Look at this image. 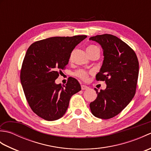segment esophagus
Here are the masks:
<instances>
[{"label":"esophagus","instance_id":"esophagus-1","mask_svg":"<svg viewBox=\"0 0 151 151\" xmlns=\"http://www.w3.org/2000/svg\"><path fill=\"white\" fill-rule=\"evenodd\" d=\"M81 88H82V90H85V89H88V87L87 86H86V85H82L81 86Z\"/></svg>","mask_w":151,"mask_h":151}]
</instances>
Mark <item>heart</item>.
<instances>
[{
  "instance_id": "heart-1",
  "label": "heart",
  "mask_w": 151,
  "mask_h": 151,
  "mask_svg": "<svg viewBox=\"0 0 151 151\" xmlns=\"http://www.w3.org/2000/svg\"><path fill=\"white\" fill-rule=\"evenodd\" d=\"M86 51H87L88 55L89 56L91 54H92L94 52H96V51H97V52H99V49L98 48V47H97L96 45H89L87 47ZM75 75L77 76V77L82 79V81H86L88 77V73L86 72L84 70H79L75 73Z\"/></svg>"
}]
</instances>
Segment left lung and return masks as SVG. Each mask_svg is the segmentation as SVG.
Returning a JSON list of instances; mask_svg holds the SVG:
<instances>
[{
	"mask_svg": "<svg viewBox=\"0 0 151 151\" xmlns=\"http://www.w3.org/2000/svg\"><path fill=\"white\" fill-rule=\"evenodd\" d=\"M101 46L104 60L97 75V81H105L106 88L98 91L97 99L89 106L92 114L108 119L119 114L132 100L139 74V62L135 52L117 37L111 34L89 38Z\"/></svg>",
	"mask_w": 151,
	"mask_h": 151,
	"instance_id": "1",
	"label": "left lung"
}]
</instances>
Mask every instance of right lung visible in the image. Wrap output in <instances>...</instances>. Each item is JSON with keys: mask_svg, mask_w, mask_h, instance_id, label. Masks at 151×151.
I'll use <instances>...</instances> for the list:
<instances>
[{"mask_svg": "<svg viewBox=\"0 0 151 151\" xmlns=\"http://www.w3.org/2000/svg\"><path fill=\"white\" fill-rule=\"evenodd\" d=\"M87 36L52 37L32 43L22 62L21 82L31 109L47 121L63 116L72 96L81 90L77 80L70 78L65 86L56 84L61 70L68 64L75 47Z\"/></svg>", "mask_w": 151, "mask_h": 151, "instance_id": "obj_1", "label": "right lung"}]
</instances>
